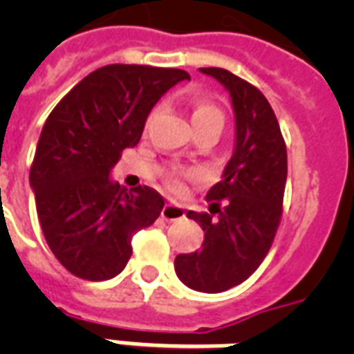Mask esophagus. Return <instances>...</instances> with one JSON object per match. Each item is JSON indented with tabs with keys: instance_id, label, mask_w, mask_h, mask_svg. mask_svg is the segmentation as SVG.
<instances>
[{
	"instance_id": "obj_1",
	"label": "esophagus",
	"mask_w": 354,
	"mask_h": 354,
	"mask_svg": "<svg viewBox=\"0 0 354 354\" xmlns=\"http://www.w3.org/2000/svg\"><path fill=\"white\" fill-rule=\"evenodd\" d=\"M183 216H185V211L178 204H165V207L161 209V218H165L167 222L182 221Z\"/></svg>"
}]
</instances>
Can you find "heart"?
Masks as SVG:
<instances>
[{
    "instance_id": "heart-1",
    "label": "heart",
    "mask_w": 354,
    "mask_h": 354,
    "mask_svg": "<svg viewBox=\"0 0 354 354\" xmlns=\"http://www.w3.org/2000/svg\"><path fill=\"white\" fill-rule=\"evenodd\" d=\"M205 121H221L224 122V115H222L221 108L213 104L207 99H194L191 102V122H205ZM172 189L174 191H180L182 185L178 180H172Z\"/></svg>"
}]
</instances>
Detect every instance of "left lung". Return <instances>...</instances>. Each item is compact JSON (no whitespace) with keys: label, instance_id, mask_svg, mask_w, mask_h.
<instances>
[{"label":"left lung","instance_id":"left-lung-1","mask_svg":"<svg viewBox=\"0 0 354 354\" xmlns=\"http://www.w3.org/2000/svg\"><path fill=\"white\" fill-rule=\"evenodd\" d=\"M230 93L235 145L221 182L207 191L209 213L187 211L204 230L200 252L180 253L174 270L183 285L216 294L241 285L259 268L281 222L286 147L266 97L227 69L200 68Z\"/></svg>","mask_w":354,"mask_h":354}]
</instances>
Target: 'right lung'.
Here are the masks:
<instances>
[{"label": "right lung", "mask_w": 354, "mask_h": 354, "mask_svg": "<svg viewBox=\"0 0 354 354\" xmlns=\"http://www.w3.org/2000/svg\"><path fill=\"white\" fill-rule=\"evenodd\" d=\"M183 69L110 64L80 80L49 113L36 145L29 183L47 244L71 274L106 281L132 255V236L154 224L158 191L112 182L124 149L139 143L145 121Z\"/></svg>", "instance_id": "add662e5"}]
</instances>
